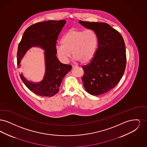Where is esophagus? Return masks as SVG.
I'll return each mask as SVG.
<instances>
[{"label": "esophagus", "mask_w": 147, "mask_h": 147, "mask_svg": "<svg viewBox=\"0 0 147 147\" xmlns=\"http://www.w3.org/2000/svg\"><path fill=\"white\" fill-rule=\"evenodd\" d=\"M76 67H77V66H75V65H73V66H72V68H73V69H74V68H76Z\"/></svg>", "instance_id": "obj_1"}]
</instances>
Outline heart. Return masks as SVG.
<instances>
[{
	"mask_svg": "<svg viewBox=\"0 0 147 147\" xmlns=\"http://www.w3.org/2000/svg\"><path fill=\"white\" fill-rule=\"evenodd\" d=\"M62 44L56 46L57 55L63 63H67L71 55L80 63L90 62L98 48V35L92 30H69L63 36Z\"/></svg>",
	"mask_w": 147,
	"mask_h": 147,
	"instance_id": "b5f03b06",
	"label": "heart"
}]
</instances>
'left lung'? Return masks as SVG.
Here are the masks:
<instances>
[{"label":"left lung","instance_id":"8db88e82","mask_svg":"<svg viewBox=\"0 0 147 147\" xmlns=\"http://www.w3.org/2000/svg\"><path fill=\"white\" fill-rule=\"evenodd\" d=\"M98 35V47L90 61L82 67L84 88L92 95L107 92L119 83L126 69L125 42L119 31L105 22L79 20Z\"/></svg>","mask_w":147,"mask_h":147}]
</instances>
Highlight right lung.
<instances>
[{
  "mask_svg": "<svg viewBox=\"0 0 147 147\" xmlns=\"http://www.w3.org/2000/svg\"><path fill=\"white\" fill-rule=\"evenodd\" d=\"M66 23L63 20H49L38 22L29 26L24 32L18 46L17 64L19 67L21 59L28 49L40 47L45 50V74L41 82L35 83L28 81L22 74V81L30 91L41 96L51 97L56 94L63 78L71 70V65L59 62L56 56L58 36Z\"/></svg>",
  "mask_w": 147,
  "mask_h": 147,
  "instance_id": "add662e5",
  "label": "right lung"
}]
</instances>
